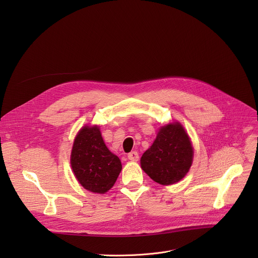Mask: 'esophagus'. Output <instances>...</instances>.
I'll return each mask as SVG.
<instances>
[{
    "mask_svg": "<svg viewBox=\"0 0 258 258\" xmlns=\"http://www.w3.org/2000/svg\"><path fill=\"white\" fill-rule=\"evenodd\" d=\"M127 157L131 161H138L139 160V153L137 151H133L127 155Z\"/></svg>",
    "mask_w": 258,
    "mask_h": 258,
    "instance_id": "esophagus-1",
    "label": "esophagus"
}]
</instances>
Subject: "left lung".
<instances>
[{
	"mask_svg": "<svg viewBox=\"0 0 258 258\" xmlns=\"http://www.w3.org/2000/svg\"><path fill=\"white\" fill-rule=\"evenodd\" d=\"M190 138L179 122L161 126L150 148L141 158V167L154 181L168 186L185 176L193 162Z\"/></svg>",
	"mask_w": 258,
	"mask_h": 258,
	"instance_id": "obj_1",
	"label": "left lung"
}]
</instances>
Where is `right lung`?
<instances>
[{
  "label": "right lung",
  "mask_w": 258,
  "mask_h": 258,
  "mask_svg": "<svg viewBox=\"0 0 258 258\" xmlns=\"http://www.w3.org/2000/svg\"><path fill=\"white\" fill-rule=\"evenodd\" d=\"M71 168L88 191L104 194L113 187L120 171V159L110 152L97 125L84 126L73 142Z\"/></svg>",
  "instance_id": "1"
}]
</instances>
